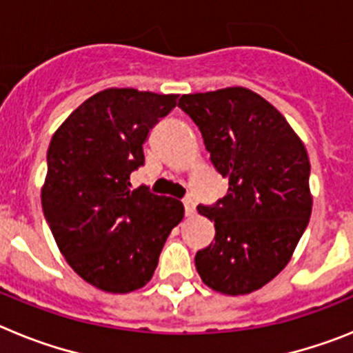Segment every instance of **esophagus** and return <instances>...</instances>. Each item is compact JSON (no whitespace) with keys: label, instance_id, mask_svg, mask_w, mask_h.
Returning a JSON list of instances; mask_svg holds the SVG:
<instances>
[{"label":"esophagus","instance_id":"esophagus-1","mask_svg":"<svg viewBox=\"0 0 353 353\" xmlns=\"http://www.w3.org/2000/svg\"><path fill=\"white\" fill-rule=\"evenodd\" d=\"M183 207H185V214L187 215H194L196 214V201L192 198H187L183 201Z\"/></svg>","mask_w":353,"mask_h":353}]
</instances>
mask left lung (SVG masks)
I'll return each mask as SVG.
<instances>
[{"instance_id": "8db88e82", "label": "left lung", "mask_w": 353, "mask_h": 353, "mask_svg": "<svg viewBox=\"0 0 353 353\" xmlns=\"http://www.w3.org/2000/svg\"><path fill=\"white\" fill-rule=\"evenodd\" d=\"M179 108L230 182L223 199L198 207L214 221L215 236L196 252V270L224 295L256 292L288 265L310 223L307 150L286 118L244 86L182 95Z\"/></svg>"}]
</instances>
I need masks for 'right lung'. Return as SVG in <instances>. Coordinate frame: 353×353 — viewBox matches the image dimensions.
<instances>
[{"label":"right lung","mask_w":353,"mask_h":353,"mask_svg":"<svg viewBox=\"0 0 353 353\" xmlns=\"http://www.w3.org/2000/svg\"><path fill=\"white\" fill-rule=\"evenodd\" d=\"M179 95L105 88L61 123L48 150L43 215L72 270L108 293H130L154 276L183 205L146 187L130 189L150 129Z\"/></svg>","instance_id":"obj_1"}]
</instances>
